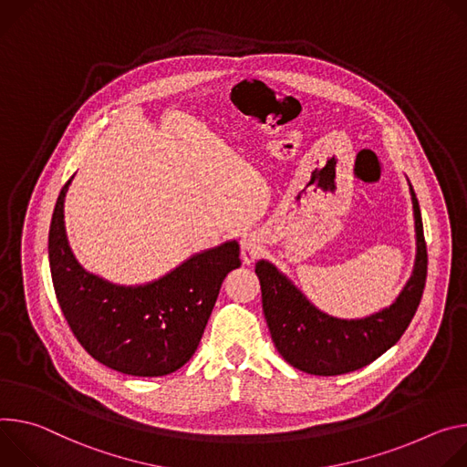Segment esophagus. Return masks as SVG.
<instances>
[{
    "label": "esophagus",
    "instance_id": "obj_1",
    "mask_svg": "<svg viewBox=\"0 0 467 467\" xmlns=\"http://www.w3.org/2000/svg\"><path fill=\"white\" fill-rule=\"evenodd\" d=\"M262 252H264V244H262L260 235H255V234H246V235H243V239H241V257H243V264L250 265Z\"/></svg>",
    "mask_w": 467,
    "mask_h": 467
}]
</instances>
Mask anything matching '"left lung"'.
Here are the masks:
<instances>
[{"label":"left lung","mask_w":467,"mask_h":467,"mask_svg":"<svg viewBox=\"0 0 467 467\" xmlns=\"http://www.w3.org/2000/svg\"><path fill=\"white\" fill-rule=\"evenodd\" d=\"M410 192L418 237L413 275L399 298L371 317L358 321L330 317L309 304L273 264H255L267 327L287 364L309 375H345L369 366L406 332L421 302L429 265L420 202L411 185Z\"/></svg>","instance_id":"8db88e82"}]
</instances>
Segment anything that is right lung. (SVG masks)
Masks as SVG:
<instances>
[{
    "instance_id": "right-lung-1",
    "label": "right lung",
    "mask_w": 467,
    "mask_h": 467,
    "mask_svg": "<svg viewBox=\"0 0 467 467\" xmlns=\"http://www.w3.org/2000/svg\"><path fill=\"white\" fill-rule=\"evenodd\" d=\"M72 178L61 189L47 239L51 280L72 334L94 359L119 373L178 371L194 354L224 278L241 267L239 244L230 241L196 254L146 285H113L83 271L68 246L63 207Z\"/></svg>"
}]
</instances>
